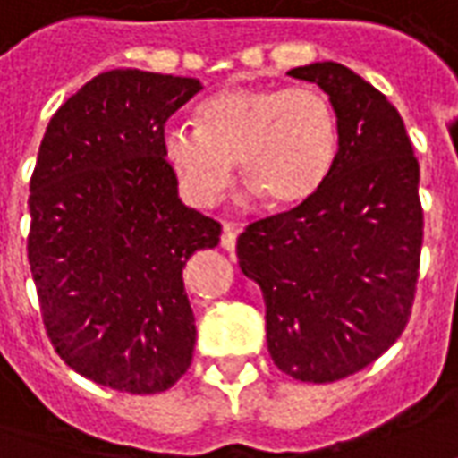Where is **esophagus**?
<instances>
[{
    "label": "esophagus",
    "mask_w": 458,
    "mask_h": 458,
    "mask_svg": "<svg viewBox=\"0 0 458 458\" xmlns=\"http://www.w3.org/2000/svg\"><path fill=\"white\" fill-rule=\"evenodd\" d=\"M235 240H238V228L235 225H223V235H220V245H223V250L233 252L235 250Z\"/></svg>",
    "instance_id": "34e87169"
}]
</instances>
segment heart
Masks as SVG:
<instances>
[{"instance_id":"1","label":"heart","mask_w":458,"mask_h":458,"mask_svg":"<svg viewBox=\"0 0 458 458\" xmlns=\"http://www.w3.org/2000/svg\"><path fill=\"white\" fill-rule=\"evenodd\" d=\"M198 116L200 126L168 121L161 146L185 196L203 208L228 191L235 161L252 196L275 208L305 206L337 161V116L315 89L230 86L208 96Z\"/></svg>"}]
</instances>
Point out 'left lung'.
Here are the masks:
<instances>
[{
    "instance_id": "1",
    "label": "left lung",
    "mask_w": 458,
    "mask_h": 458,
    "mask_svg": "<svg viewBox=\"0 0 458 458\" xmlns=\"http://www.w3.org/2000/svg\"><path fill=\"white\" fill-rule=\"evenodd\" d=\"M329 96L337 161L318 196L238 238L240 270L265 300L273 362L335 382L385 354L407 327L424 216L411 140L385 94L335 62L287 72Z\"/></svg>"
}]
</instances>
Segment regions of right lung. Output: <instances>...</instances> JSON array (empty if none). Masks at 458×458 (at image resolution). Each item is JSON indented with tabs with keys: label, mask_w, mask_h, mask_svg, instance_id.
Wrapping results in <instances>:
<instances>
[{
	"label": "right lung",
	"mask_w": 458,
	"mask_h": 458,
	"mask_svg": "<svg viewBox=\"0 0 458 458\" xmlns=\"http://www.w3.org/2000/svg\"><path fill=\"white\" fill-rule=\"evenodd\" d=\"M198 79L114 69L51 116L29 183V265L64 362L131 394L174 386L193 360L183 267L220 223L188 208L163 156L165 121Z\"/></svg>",
	"instance_id": "obj_1"
}]
</instances>
